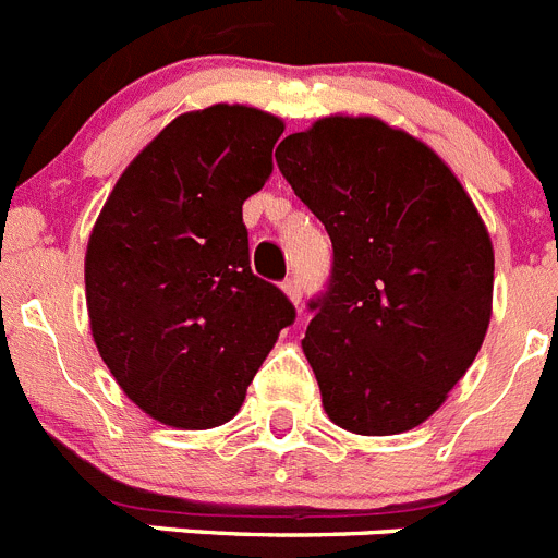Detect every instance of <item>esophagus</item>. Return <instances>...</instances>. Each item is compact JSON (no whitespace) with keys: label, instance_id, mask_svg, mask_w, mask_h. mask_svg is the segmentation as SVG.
Segmentation results:
<instances>
[{"label":"esophagus","instance_id":"34e87169","mask_svg":"<svg viewBox=\"0 0 558 558\" xmlns=\"http://www.w3.org/2000/svg\"><path fill=\"white\" fill-rule=\"evenodd\" d=\"M282 290H284V295H288V299H290V302H293V304L302 302V284H299V279H295V276H290V279H284Z\"/></svg>","mask_w":558,"mask_h":558}]
</instances>
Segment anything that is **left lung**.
Returning a JSON list of instances; mask_svg holds the SVG:
<instances>
[{
  "label": "left lung",
  "instance_id": "obj_1",
  "mask_svg": "<svg viewBox=\"0 0 558 558\" xmlns=\"http://www.w3.org/2000/svg\"><path fill=\"white\" fill-rule=\"evenodd\" d=\"M276 161L332 240V282L302 349L322 405L357 436L418 427L477 357L495 248L447 161L379 117L329 113Z\"/></svg>",
  "mask_w": 558,
  "mask_h": 558
}]
</instances>
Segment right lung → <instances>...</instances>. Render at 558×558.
Segmentation results:
<instances>
[{
  "label": "right lung",
  "mask_w": 558,
  "mask_h": 558,
  "mask_svg": "<svg viewBox=\"0 0 558 558\" xmlns=\"http://www.w3.org/2000/svg\"><path fill=\"white\" fill-rule=\"evenodd\" d=\"M284 122L215 102L179 113L125 167L88 234L86 307L133 405L179 430L226 425L295 318L251 274L243 204L274 172Z\"/></svg>",
  "instance_id": "add662e5"
}]
</instances>
